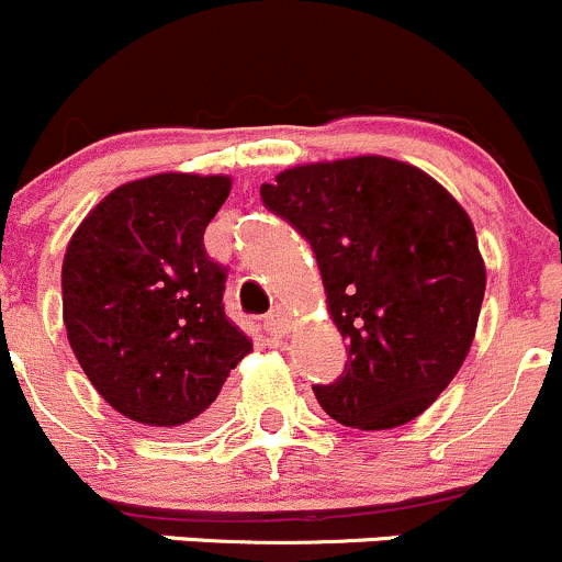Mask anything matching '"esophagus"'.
Wrapping results in <instances>:
<instances>
[{"mask_svg": "<svg viewBox=\"0 0 562 562\" xmlns=\"http://www.w3.org/2000/svg\"><path fill=\"white\" fill-rule=\"evenodd\" d=\"M265 327H268L270 336L281 338L289 333V314L283 308H273L268 316H265Z\"/></svg>", "mask_w": 562, "mask_h": 562, "instance_id": "obj_1", "label": "esophagus"}]
</instances>
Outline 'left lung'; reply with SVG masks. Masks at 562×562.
<instances>
[{"mask_svg": "<svg viewBox=\"0 0 562 562\" xmlns=\"http://www.w3.org/2000/svg\"><path fill=\"white\" fill-rule=\"evenodd\" d=\"M262 199L311 243L347 366L316 402L352 429H396L451 385L475 338L486 268L462 204L385 155L300 164Z\"/></svg>", "mask_w": 562, "mask_h": 562, "instance_id": "1", "label": "left lung"}]
</instances>
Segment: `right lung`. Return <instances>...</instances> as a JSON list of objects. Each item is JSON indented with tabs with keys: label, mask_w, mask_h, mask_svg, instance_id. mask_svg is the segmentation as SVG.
I'll use <instances>...</instances> for the list:
<instances>
[{
	"label": "right lung",
	"mask_w": 562,
	"mask_h": 562,
	"mask_svg": "<svg viewBox=\"0 0 562 562\" xmlns=\"http://www.w3.org/2000/svg\"><path fill=\"white\" fill-rule=\"evenodd\" d=\"M232 177L164 171L114 188L63 259L76 360L120 415L155 429L210 424L229 371L254 349L224 311L226 270L204 229Z\"/></svg>",
	"instance_id": "obj_1"
}]
</instances>
